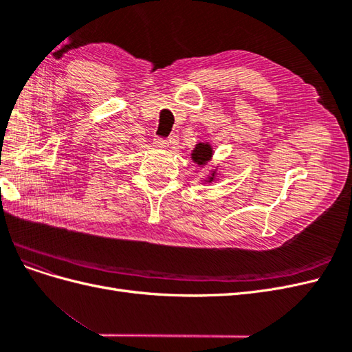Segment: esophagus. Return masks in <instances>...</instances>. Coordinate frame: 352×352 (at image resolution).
<instances>
[{
    "instance_id": "esophagus-1",
    "label": "esophagus",
    "mask_w": 352,
    "mask_h": 352,
    "mask_svg": "<svg viewBox=\"0 0 352 352\" xmlns=\"http://www.w3.org/2000/svg\"><path fill=\"white\" fill-rule=\"evenodd\" d=\"M154 145L157 148H160V150H163V148H167L168 146V141L164 140V138H154Z\"/></svg>"
}]
</instances>
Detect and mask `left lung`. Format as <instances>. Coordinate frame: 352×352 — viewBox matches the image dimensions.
I'll use <instances>...</instances> for the list:
<instances>
[{"instance_id": "obj_1", "label": "left lung", "mask_w": 352, "mask_h": 352, "mask_svg": "<svg viewBox=\"0 0 352 352\" xmlns=\"http://www.w3.org/2000/svg\"><path fill=\"white\" fill-rule=\"evenodd\" d=\"M211 157H212V148H211L210 144H204V142L197 144V146L194 148V151H192V160L198 166L208 163ZM212 179H214V173L211 175V177H208L207 182H211Z\"/></svg>"}]
</instances>
